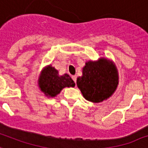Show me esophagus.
<instances>
[{
  "label": "esophagus",
  "instance_id": "obj_1",
  "mask_svg": "<svg viewBox=\"0 0 148 148\" xmlns=\"http://www.w3.org/2000/svg\"><path fill=\"white\" fill-rule=\"evenodd\" d=\"M72 77V79H73V81H74V82H75V83H76V80H77V77L75 76V75H73V76L71 77Z\"/></svg>",
  "mask_w": 148,
  "mask_h": 148
}]
</instances>
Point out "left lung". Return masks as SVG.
<instances>
[{
    "label": "left lung",
    "mask_w": 148,
    "mask_h": 148,
    "mask_svg": "<svg viewBox=\"0 0 148 148\" xmlns=\"http://www.w3.org/2000/svg\"><path fill=\"white\" fill-rule=\"evenodd\" d=\"M119 84V74L114 63L106 58L86 62L77 85L88 101L101 102L114 93Z\"/></svg>",
    "instance_id": "1"
}]
</instances>
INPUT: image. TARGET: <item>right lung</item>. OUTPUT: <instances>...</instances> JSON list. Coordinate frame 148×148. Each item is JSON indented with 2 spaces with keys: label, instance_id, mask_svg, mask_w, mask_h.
<instances>
[{
  "label": "right lung",
  "instance_id": "right-lung-1",
  "mask_svg": "<svg viewBox=\"0 0 148 148\" xmlns=\"http://www.w3.org/2000/svg\"><path fill=\"white\" fill-rule=\"evenodd\" d=\"M39 87L45 95L55 97L66 87H74L75 83L67 74L60 76L58 71L49 65L41 72L39 78Z\"/></svg>",
  "mask_w": 148,
  "mask_h": 148
}]
</instances>
